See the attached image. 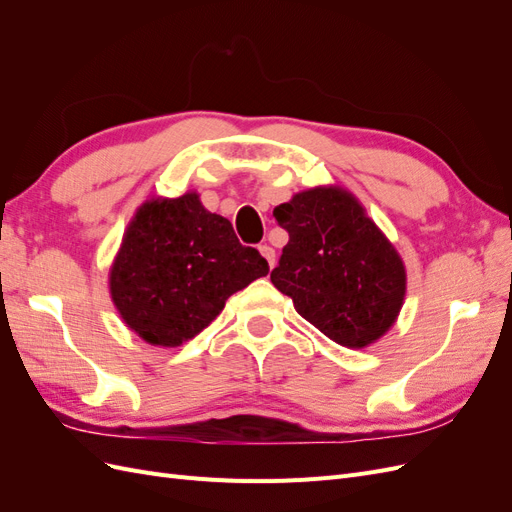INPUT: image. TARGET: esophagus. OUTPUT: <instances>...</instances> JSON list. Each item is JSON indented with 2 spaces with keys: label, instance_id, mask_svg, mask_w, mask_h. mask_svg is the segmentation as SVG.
Returning a JSON list of instances; mask_svg holds the SVG:
<instances>
[{
  "label": "esophagus",
  "instance_id": "obj_1",
  "mask_svg": "<svg viewBox=\"0 0 512 512\" xmlns=\"http://www.w3.org/2000/svg\"><path fill=\"white\" fill-rule=\"evenodd\" d=\"M258 250H260V254H262V256H265V260L269 262V267L273 269V265H275V250H273V247L265 243V245H260Z\"/></svg>",
  "mask_w": 512,
  "mask_h": 512
}]
</instances>
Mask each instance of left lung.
Listing matches in <instances>:
<instances>
[{
    "label": "left lung",
    "mask_w": 512,
    "mask_h": 512,
    "mask_svg": "<svg viewBox=\"0 0 512 512\" xmlns=\"http://www.w3.org/2000/svg\"><path fill=\"white\" fill-rule=\"evenodd\" d=\"M273 215L288 243L271 282L307 322L346 348L374 344L393 327L406 269L359 200L342 188H314Z\"/></svg>",
    "instance_id": "obj_1"
}]
</instances>
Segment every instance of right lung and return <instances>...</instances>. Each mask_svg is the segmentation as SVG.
<instances>
[{
  "label": "right lung",
  "instance_id": "1",
  "mask_svg": "<svg viewBox=\"0 0 512 512\" xmlns=\"http://www.w3.org/2000/svg\"><path fill=\"white\" fill-rule=\"evenodd\" d=\"M269 273L232 224L196 192L151 198L136 211L111 267V297L123 322L153 346L175 348L218 316L226 299Z\"/></svg>",
  "mask_w": 512,
  "mask_h": 512
}]
</instances>
